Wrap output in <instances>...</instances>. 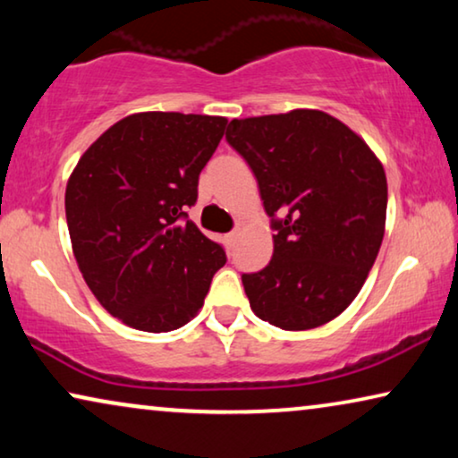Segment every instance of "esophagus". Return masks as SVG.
Listing matches in <instances>:
<instances>
[{"label":"esophagus","mask_w":458,"mask_h":458,"mask_svg":"<svg viewBox=\"0 0 458 458\" xmlns=\"http://www.w3.org/2000/svg\"><path fill=\"white\" fill-rule=\"evenodd\" d=\"M237 235H240V231H231V233L225 235V242H227V248H229V250L235 246V242H237Z\"/></svg>","instance_id":"1"}]
</instances>
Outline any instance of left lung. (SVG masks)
Returning <instances> with one entry per match:
<instances>
[{"mask_svg":"<svg viewBox=\"0 0 458 458\" xmlns=\"http://www.w3.org/2000/svg\"><path fill=\"white\" fill-rule=\"evenodd\" d=\"M227 141L252 168L273 218V259L242 275L254 315L315 329L359 296L386 231L387 181L373 149L327 112L233 118Z\"/></svg>","mask_w":458,"mask_h":458,"instance_id":"1","label":"left lung"}]
</instances>
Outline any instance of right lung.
Returning a JSON list of instances; mask_svg holds the SVG:
<instances>
[{
  "label": "right lung",
  "mask_w": 458,
  "mask_h": 458,
  "mask_svg": "<svg viewBox=\"0 0 458 458\" xmlns=\"http://www.w3.org/2000/svg\"><path fill=\"white\" fill-rule=\"evenodd\" d=\"M225 127V116L137 112L104 131L68 179L66 223L79 271L129 327H183L227 262L185 212Z\"/></svg>",
  "instance_id": "right-lung-1"
}]
</instances>
